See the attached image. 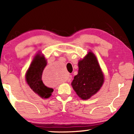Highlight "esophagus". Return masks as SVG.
<instances>
[{"mask_svg":"<svg viewBox=\"0 0 134 134\" xmlns=\"http://www.w3.org/2000/svg\"><path fill=\"white\" fill-rule=\"evenodd\" d=\"M71 76H69V77H68V79H67V80H68V81H71Z\"/></svg>","mask_w":134,"mask_h":134,"instance_id":"34e87169","label":"esophagus"}]
</instances>
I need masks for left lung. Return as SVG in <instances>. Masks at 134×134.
I'll use <instances>...</instances> for the list:
<instances>
[{
	"label": "left lung",
	"mask_w": 134,
	"mask_h": 134,
	"mask_svg": "<svg viewBox=\"0 0 134 134\" xmlns=\"http://www.w3.org/2000/svg\"><path fill=\"white\" fill-rule=\"evenodd\" d=\"M77 75L74 76L71 86L81 99L86 100L96 94L102 86L103 74L93 53L89 52L79 62Z\"/></svg>",
	"instance_id": "obj_1"
}]
</instances>
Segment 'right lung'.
I'll return each mask as SVG.
<instances>
[{"instance_id":"right-lung-1","label":"right lung","mask_w":134,"mask_h":134,"mask_svg":"<svg viewBox=\"0 0 134 134\" xmlns=\"http://www.w3.org/2000/svg\"><path fill=\"white\" fill-rule=\"evenodd\" d=\"M47 65L44 57L37 54L26 74V80L29 87L42 98H48L54 90L45 85L42 80V72Z\"/></svg>"}]
</instances>
